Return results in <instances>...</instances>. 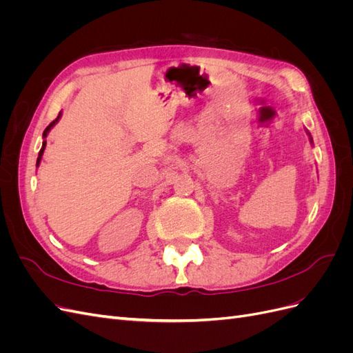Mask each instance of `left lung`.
Here are the masks:
<instances>
[{
	"label": "left lung",
	"mask_w": 353,
	"mask_h": 353,
	"mask_svg": "<svg viewBox=\"0 0 353 353\" xmlns=\"http://www.w3.org/2000/svg\"><path fill=\"white\" fill-rule=\"evenodd\" d=\"M311 141H312V138H311Z\"/></svg>",
	"instance_id": "8db88e82"
}]
</instances>
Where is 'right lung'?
<instances>
[{"instance_id": "obj_1", "label": "right lung", "mask_w": 353, "mask_h": 353, "mask_svg": "<svg viewBox=\"0 0 353 353\" xmlns=\"http://www.w3.org/2000/svg\"><path fill=\"white\" fill-rule=\"evenodd\" d=\"M61 117V112L59 113V116L56 117V121H52L47 128H46V131H44V134H42V138H47V135H48V132H50V130L52 126H54L57 122H59V119ZM46 145H47V141L44 140L42 141V147H41V150H39V154H38V159H37V166L41 163V159H42V154H44V150H46Z\"/></svg>"}]
</instances>
